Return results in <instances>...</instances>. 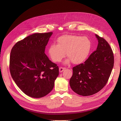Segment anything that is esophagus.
Instances as JSON below:
<instances>
[{"label":"esophagus","instance_id":"esophagus-1","mask_svg":"<svg viewBox=\"0 0 121 121\" xmlns=\"http://www.w3.org/2000/svg\"><path fill=\"white\" fill-rule=\"evenodd\" d=\"M65 69H66V68H65V67H60L59 68V72L60 73H62L63 71L65 70Z\"/></svg>","mask_w":121,"mask_h":121}]
</instances>
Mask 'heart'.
<instances>
[{
  "mask_svg": "<svg viewBox=\"0 0 121 121\" xmlns=\"http://www.w3.org/2000/svg\"><path fill=\"white\" fill-rule=\"evenodd\" d=\"M91 42L86 37L74 35H65L57 40V44L53 43L48 49V53L55 62L61 61L65 56L72 63L78 64L84 61L91 49Z\"/></svg>",
  "mask_w": 121,
  "mask_h": 121,
  "instance_id": "obj_1",
  "label": "heart"
}]
</instances>
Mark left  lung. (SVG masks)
Segmentation results:
<instances>
[{
	"instance_id": "1",
	"label": "left lung",
	"mask_w": 121,
	"mask_h": 121,
	"mask_svg": "<svg viewBox=\"0 0 121 121\" xmlns=\"http://www.w3.org/2000/svg\"><path fill=\"white\" fill-rule=\"evenodd\" d=\"M96 36L99 42L97 49L84 63L73 67L69 80L72 89L81 96H91L102 89L114 66V54L109 43L103 37Z\"/></svg>"
}]
</instances>
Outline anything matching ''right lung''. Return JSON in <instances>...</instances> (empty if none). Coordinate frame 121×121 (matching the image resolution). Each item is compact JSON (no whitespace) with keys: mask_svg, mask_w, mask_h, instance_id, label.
I'll list each match as a JSON object with an SVG mask.
<instances>
[{"mask_svg":"<svg viewBox=\"0 0 121 121\" xmlns=\"http://www.w3.org/2000/svg\"><path fill=\"white\" fill-rule=\"evenodd\" d=\"M52 32L35 33L17 42L11 51L12 77L27 96L40 98L49 93L59 75V67L44 53Z\"/></svg>","mask_w":121,"mask_h":121,"instance_id":"1","label":"right lung"}]
</instances>
